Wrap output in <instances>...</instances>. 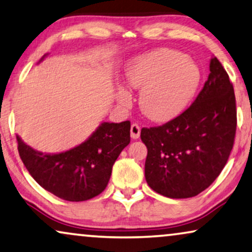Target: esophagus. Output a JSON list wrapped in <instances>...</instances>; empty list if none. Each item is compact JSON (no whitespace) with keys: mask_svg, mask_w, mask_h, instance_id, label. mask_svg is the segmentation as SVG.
<instances>
[{"mask_svg":"<svg viewBox=\"0 0 252 252\" xmlns=\"http://www.w3.org/2000/svg\"><path fill=\"white\" fill-rule=\"evenodd\" d=\"M140 133H141V128L137 124H133L130 126V136H132L133 140H136L140 137Z\"/></svg>","mask_w":252,"mask_h":252,"instance_id":"esophagus-1","label":"esophagus"}]
</instances>
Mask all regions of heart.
<instances>
[{
    "mask_svg": "<svg viewBox=\"0 0 252 252\" xmlns=\"http://www.w3.org/2000/svg\"><path fill=\"white\" fill-rule=\"evenodd\" d=\"M128 87L141 91L140 108L154 122L178 116L194 97L201 82V71L190 58L178 51L157 49L137 56L125 70ZM117 99L128 105L130 94L120 87Z\"/></svg>",
    "mask_w": 252,
    "mask_h": 252,
    "instance_id": "heart-1",
    "label": "heart"
}]
</instances>
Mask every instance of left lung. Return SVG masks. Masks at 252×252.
<instances>
[{
	"mask_svg": "<svg viewBox=\"0 0 252 252\" xmlns=\"http://www.w3.org/2000/svg\"><path fill=\"white\" fill-rule=\"evenodd\" d=\"M236 132L233 85L217 57L194 103L163 126L142 128L149 187L170 198H188L205 190L228 160Z\"/></svg>",
	"mask_w": 252,
	"mask_h": 252,
	"instance_id": "left-lung-1",
	"label": "left lung"
}]
</instances>
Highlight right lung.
Returning a JSON list of instances; mask_svg holds the SVG:
<instances>
[{"label":"right lung","mask_w":252,"mask_h":252,"mask_svg":"<svg viewBox=\"0 0 252 252\" xmlns=\"http://www.w3.org/2000/svg\"><path fill=\"white\" fill-rule=\"evenodd\" d=\"M129 130L128 120L104 122L85 142L57 154L33 149L19 135L17 141L24 165L41 187L65 201L81 202L99 195L108 186L113 164L130 141Z\"/></svg>","instance_id":"add662e5"}]
</instances>
